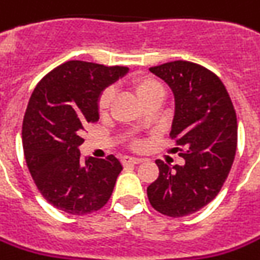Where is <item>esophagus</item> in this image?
<instances>
[{"mask_svg":"<svg viewBox=\"0 0 260 260\" xmlns=\"http://www.w3.org/2000/svg\"><path fill=\"white\" fill-rule=\"evenodd\" d=\"M141 162H142V159L141 158H135V156H123L122 158V164L125 167H128V165H138Z\"/></svg>","mask_w":260,"mask_h":260,"instance_id":"esophagus-1","label":"esophagus"}]
</instances>
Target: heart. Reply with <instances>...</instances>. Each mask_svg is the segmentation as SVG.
<instances>
[{"label":"heart","instance_id":"heart-1","mask_svg":"<svg viewBox=\"0 0 260 260\" xmlns=\"http://www.w3.org/2000/svg\"><path fill=\"white\" fill-rule=\"evenodd\" d=\"M132 86H134V91L137 92L138 98L142 102L148 98H151V96H155V95H164L162 85L156 79L151 78V77H139L134 81ZM112 98H114V92L111 89H107L102 92L100 101H98V108H100L101 112H107L109 109Z\"/></svg>","mask_w":260,"mask_h":260}]
</instances>
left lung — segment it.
Listing matches in <instances>:
<instances>
[{
  "label": "left lung",
  "instance_id": "8db88e82",
  "mask_svg": "<svg viewBox=\"0 0 260 260\" xmlns=\"http://www.w3.org/2000/svg\"><path fill=\"white\" fill-rule=\"evenodd\" d=\"M149 71L172 89L169 137L185 149V164L156 160L159 176L146 193L156 211L181 218L209 204L226 181L238 142L236 112L222 81L198 63L174 61Z\"/></svg>",
  "mask_w": 260,
  "mask_h": 260
}]
</instances>
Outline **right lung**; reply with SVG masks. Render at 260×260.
Instances as JSON below:
<instances>
[{
	"mask_svg": "<svg viewBox=\"0 0 260 260\" xmlns=\"http://www.w3.org/2000/svg\"><path fill=\"white\" fill-rule=\"evenodd\" d=\"M126 67L68 61L35 86L22 122L26 165L42 197L56 209L85 215L112 195L122 164L79 158L82 132L100 119L98 101L105 88L128 74Z\"/></svg>",
	"mask_w": 260,
	"mask_h": 260,
	"instance_id": "obj_1",
	"label": "right lung"
}]
</instances>
